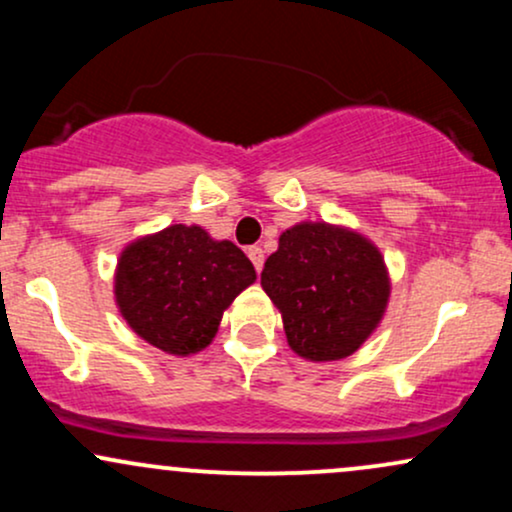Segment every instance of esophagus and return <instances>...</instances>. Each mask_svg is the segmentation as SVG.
I'll use <instances>...</instances> for the list:
<instances>
[{"label": "esophagus", "mask_w": 512, "mask_h": 512, "mask_svg": "<svg viewBox=\"0 0 512 512\" xmlns=\"http://www.w3.org/2000/svg\"><path fill=\"white\" fill-rule=\"evenodd\" d=\"M248 257H250V262L255 264L257 272H260L262 264H264V250L260 248V245H252V248L248 250Z\"/></svg>", "instance_id": "34e87169"}]
</instances>
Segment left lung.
I'll return each mask as SVG.
<instances>
[{
	"mask_svg": "<svg viewBox=\"0 0 512 512\" xmlns=\"http://www.w3.org/2000/svg\"><path fill=\"white\" fill-rule=\"evenodd\" d=\"M260 284L281 313L286 342L313 363L361 349L383 322L392 291L378 245L356 228L327 221L286 228Z\"/></svg>",
	"mask_w": 512,
	"mask_h": 512,
	"instance_id": "8db88e82",
	"label": "left lung"
}]
</instances>
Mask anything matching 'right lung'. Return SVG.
<instances>
[{
    "label": "right lung",
    "mask_w": 512,
    "mask_h": 512,
    "mask_svg": "<svg viewBox=\"0 0 512 512\" xmlns=\"http://www.w3.org/2000/svg\"><path fill=\"white\" fill-rule=\"evenodd\" d=\"M257 274L231 240L202 226L173 223L117 257L115 303L129 330L170 356H192L214 342L223 310Z\"/></svg>",
    "instance_id": "right-lung-1"
}]
</instances>
